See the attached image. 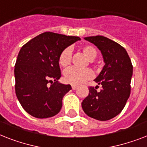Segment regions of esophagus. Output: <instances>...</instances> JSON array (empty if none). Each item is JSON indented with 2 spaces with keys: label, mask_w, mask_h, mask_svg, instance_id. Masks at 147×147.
<instances>
[{
  "label": "esophagus",
  "mask_w": 147,
  "mask_h": 147,
  "mask_svg": "<svg viewBox=\"0 0 147 147\" xmlns=\"http://www.w3.org/2000/svg\"><path fill=\"white\" fill-rule=\"evenodd\" d=\"M78 88V86H77V85H72V86H71V88H72V89H73V90H76V88Z\"/></svg>",
  "instance_id": "34e87169"
}]
</instances>
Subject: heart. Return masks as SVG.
Here are the masks:
<instances>
[{
    "instance_id": "obj_1",
    "label": "heart",
    "mask_w": 147,
    "mask_h": 147,
    "mask_svg": "<svg viewBox=\"0 0 147 147\" xmlns=\"http://www.w3.org/2000/svg\"><path fill=\"white\" fill-rule=\"evenodd\" d=\"M82 52L89 60H93L97 56V52L94 48L91 46H85L82 48ZM71 49L66 48L62 51L59 58V65L62 67H66L71 62ZM93 71L90 69H79L75 67L67 69L64 71V80L65 82L71 85H80L86 80L91 79L93 77Z\"/></svg>"
}]
</instances>
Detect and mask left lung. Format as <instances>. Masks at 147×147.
<instances>
[{"label":"left lung","instance_id":"8db88e82","mask_svg":"<svg viewBox=\"0 0 147 147\" xmlns=\"http://www.w3.org/2000/svg\"><path fill=\"white\" fill-rule=\"evenodd\" d=\"M85 40L100 51L105 65L94 82L102 85L89 88V94L83 100L85 114L98 121H108L116 117L125 106L130 94L133 65L126 49L117 42L102 36H88Z\"/></svg>","mask_w":147,"mask_h":147}]
</instances>
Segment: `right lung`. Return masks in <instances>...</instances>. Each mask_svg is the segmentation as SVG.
Returning <instances> with one entry per match:
<instances>
[{
    "label": "right lung",
    "mask_w": 147,
    "mask_h": 147,
    "mask_svg": "<svg viewBox=\"0 0 147 147\" xmlns=\"http://www.w3.org/2000/svg\"><path fill=\"white\" fill-rule=\"evenodd\" d=\"M80 40L46 32L22 47L15 64V92L31 116L47 118L60 111L62 98L71 87L58 81L61 77L59 58L65 49Z\"/></svg>",
    "instance_id": "add662e5"
}]
</instances>
